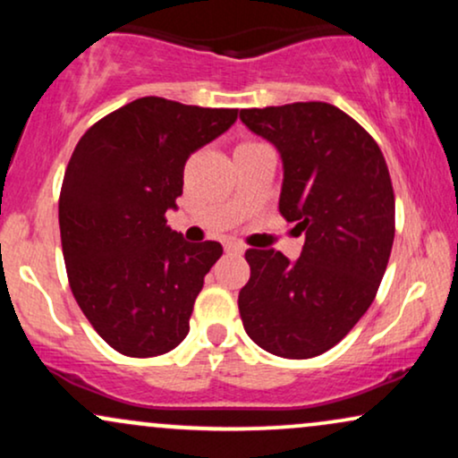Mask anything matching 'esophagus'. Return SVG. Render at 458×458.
I'll use <instances>...</instances> for the list:
<instances>
[{"label":"esophagus","instance_id":"1","mask_svg":"<svg viewBox=\"0 0 458 458\" xmlns=\"http://www.w3.org/2000/svg\"><path fill=\"white\" fill-rule=\"evenodd\" d=\"M224 250H225V254H230V256H241L245 251V245L236 243V241H225Z\"/></svg>","mask_w":458,"mask_h":458}]
</instances>
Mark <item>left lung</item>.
Segmentation results:
<instances>
[{
  "mask_svg": "<svg viewBox=\"0 0 458 458\" xmlns=\"http://www.w3.org/2000/svg\"><path fill=\"white\" fill-rule=\"evenodd\" d=\"M284 161L280 213L306 243L297 262L247 250L250 282L239 293L243 327L260 349L286 360L317 357L355 327L375 301L392 254L394 189L372 135L329 103L241 109Z\"/></svg>",
  "mask_w": 458,
  "mask_h": 458,
  "instance_id": "8db88e82",
  "label": "left lung"
}]
</instances>
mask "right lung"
<instances>
[{"label":"right lung","mask_w":458,"mask_h":458,"mask_svg":"<svg viewBox=\"0 0 458 458\" xmlns=\"http://www.w3.org/2000/svg\"><path fill=\"white\" fill-rule=\"evenodd\" d=\"M239 109L144 97L81 135L60 191L66 276L79 308L112 349L155 357L189 331L217 241L187 243L165 211L191 152L230 129Z\"/></svg>","instance_id":"obj_1"}]
</instances>
